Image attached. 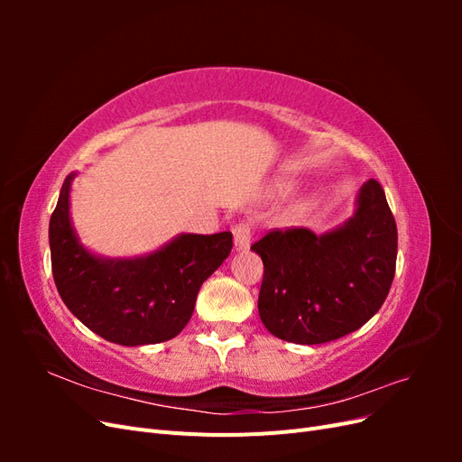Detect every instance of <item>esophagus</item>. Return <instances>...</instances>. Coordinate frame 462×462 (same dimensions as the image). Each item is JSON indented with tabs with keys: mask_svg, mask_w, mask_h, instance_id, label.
<instances>
[{
	"mask_svg": "<svg viewBox=\"0 0 462 462\" xmlns=\"http://www.w3.org/2000/svg\"><path fill=\"white\" fill-rule=\"evenodd\" d=\"M250 236H253V231H250L248 223H239V226L233 227V243L236 253H245V250H248Z\"/></svg>",
	"mask_w": 462,
	"mask_h": 462,
	"instance_id": "obj_1",
	"label": "esophagus"
}]
</instances>
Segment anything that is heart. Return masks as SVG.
I'll use <instances>...</instances> for the list:
<instances>
[{
  "label": "heart",
  "mask_w": 462,
  "mask_h": 462,
  "mask_svg": "<svg viewBox=\"0 0 462 462\" xmlns=\"http://www.w3.org/2000/svg\"><path fill=\"white\" fill-rule=\"evenodd\" d=\"M285 189H287V187H285ZM309 208H310V204H309V202H300V204H297V206H295V209H292V214H295V216L299 217V216H302V214L309 212Z\"/></svg>",
  "instance_id": "1"
}]
</instances>
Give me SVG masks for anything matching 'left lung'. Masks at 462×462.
<instances>
[{"label": "left lung", "mask_w": 462, "mask_h": 462, "mask_svg": "<svg viewBox=\"0 0 462 462\" xmlns=\"http://www.w3.org/2000/svg\"><path fill=\"white\" fill-rule=\"evenodd\" d=\"M263 262L262 324L275 337L319 345L356 331L382 309L395 277L397 226L377 180L358 190L343 226L270 231L250 246Z\"/></svg>", "instance_id": "left-lung-1"}]
</instances>
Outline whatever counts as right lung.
Here are the masks:
<instances>
[{
  "label": "right lung",
  "mask_w": 462,
  "mask_h": 462,
  "mask_svg": "<svg viewBox=\"0 0 462 462\" xmlns=\"http://www.w3.org/2000/svg\"><path fill=\"white\" fill-rule=\"evenodd\" d=\"M73 179L75 173L67 175L50 219L51 272L65 306L111 343L136 346L173 339L189 324L202 283L229 256L233 235L180 233L144 256H97L73 229Z\"/></svg>",
  "instance_id": "right-lung-1"
}]
</instances>
